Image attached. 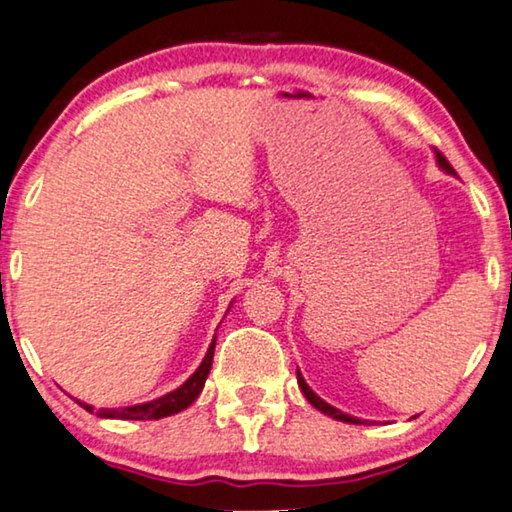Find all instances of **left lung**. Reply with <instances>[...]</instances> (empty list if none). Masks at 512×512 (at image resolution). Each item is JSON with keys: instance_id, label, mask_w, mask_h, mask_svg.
<instances>
[{"instance_id": "left-lung-1", "label": "left lung", "mask_w": 512, "mask_h": 512, "mask_svg": "<svg viewBox=\"0 0 512 512\" xmlns=\"http://www.w3.org/2000/svg\"><path fill=\"white\" fill-rule=\"evenodd\" d=\"M435 157H437V164H439V169L442 171H446V174H455L453 171V167L451 164H448V160L446 157L439 153V151H435ZM297 384H300V389H302V393L306 396V400H309V403L316 407L318 412H322V414H327V416H332V419H336V421H345V423H366V421H361V419H357V416H350V414H345V412H341V410H336V407H332L329 403H325V400H322L320 396H316V393H313V389L309 387V384H306V380L302 377V373H300V368H297Z\"/></svg>"}]
</instances>
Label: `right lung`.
I'll return each instance as SVG.
<instances>
[{
    "label": "right lung",
    "mask_w": 512,
    "mask_h": 512,
    "mask_svg": "<svg viewBox=\"0 0 512 512\" xmlns=\"http://www.w3.org/2000/svg\"><path fill=\"white\" fill-rule=\"evenodd\" d=\"M217 338V336H215ZM215 338H212L210 348L206 352V357H203L201 366L196 368V371L187 377V380L180 384L178 389L164 393V396L151 400V403H141V405H130V407H102L96 414L100 419H121V421H148V419H164V416H171V414H178L183 412L185 407H190L196 398H199V393L203 389V384H206V377L210 373V366H212V357H215ZM80 403V400H77ZM86 412L93 414V407L91 405H84L80 403Z\"/></svg>",
    "instance_id": "add662e5"
}]
</instances>
